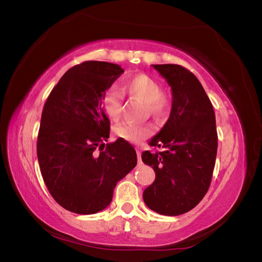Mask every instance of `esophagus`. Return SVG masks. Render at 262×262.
<instances>
[{
  "mask_svg": "<svg viewBox=\"0 0 262 262\" xmlns=\"http://www.w3.org/2000/svg\"><path fill=\"white\" fill-rule=\"evenodd\" d=\"M136 152H137V158H139V163H141V148L136 147Z\"/></svg>",
  "mask_w": 262,
  "mask_h": 262,
  "instance_id": "obj_1",
  "label": "esophagus"
}]
</instances>
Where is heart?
<instances>
[{"mask_svg":"<svg viewBox=\"0 0 262 262\" xmlns=\"http://www.w3.org/2000/svg\"><path fill=\"white\" fill-rule=\"evenodd\" d=\"M122 94L133 100L144 104L145 113H150L157 118H162L167 113L171 106V97L167 92L161 90V85L156 79L147 74H137L122 82ZM115 88H108L101 98V106L105 113L113 120L120 118L123 110V96ZM152 133V126L148 123L137 125L133 122H121L114 128V134L120 139L133 143L144 140Z\"/></svg>","mask_w":262,"mask_h":262,"instance_id":"heart-1","label":"heart"}]
</instances>
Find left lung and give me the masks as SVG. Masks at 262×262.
Here are the masks:
<instances>
[{
  "label": "left lung",
  "mask_w": 262,
  "mask_h": 262,
  "mask_svg": "<svg viewBox=\"0 0 262 262\" xmlns=\"http://www.w3.org/2000/svg\"><path fill=\"white\" fill-rule=\"evenodd\" d=\"M172 90L170 118L150 140L163 151L142 152L156 178L144 189L150 209L166 216L185 214L199 205L210 186L217 154L215 112L193 73L179 64H154Z\"/></svg>",
  "instance_id": "1"
}]
</instances>
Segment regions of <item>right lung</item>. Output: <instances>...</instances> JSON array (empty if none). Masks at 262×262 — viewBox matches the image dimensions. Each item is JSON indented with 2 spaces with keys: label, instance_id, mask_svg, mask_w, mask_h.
<instances>
[{
  "label": "right lung",
  "instance_id": "obj_1",
  "mask_svg": "<svg viewBox=\"0 0 262 262\" xmlns=\"http://www.w3.org/2000/svg\"><path fill=\"white\" fill-rule=\"evenodd\" d=\"M122 73L103 61L74 66L43 105L37 141L42 179L53 199L76 214L105 209L118 181L136 166V151L126 140L104 143L110 120L101 98Z\"/></svg>",
  "mask_w": 262,
  "mask_h": 262
}]
</instances>
